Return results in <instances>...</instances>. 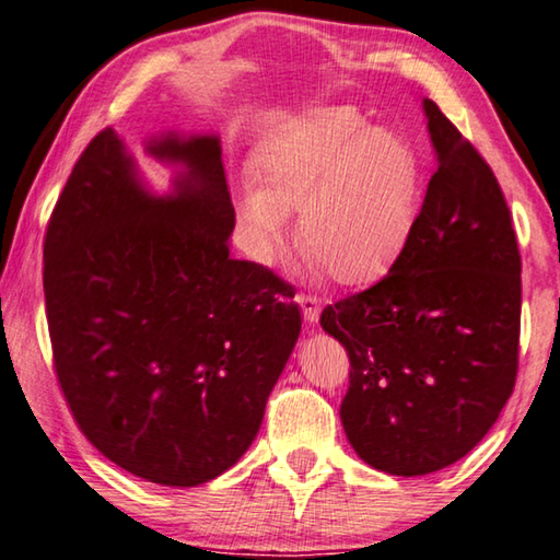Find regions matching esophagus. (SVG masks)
<instances>
[{
  "mask_svg": "<svg viewBox=\"0 0 560 560\" xmlns=\"http://www.w3.org/2000/svg\"><path fill=\"white\" fill-rule=\"evenodd\" d=\"M301 306L303 311V320H306L308 326L318 324V316H320V301L316 296H311V293H296V299H293Z\"/></svg>",
  "mask_w": 560,
  "mask_h": 560,
  "instance_id": "1",
  "label": "esophagus"
}]
</instances>
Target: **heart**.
Here are the masks:
<instances>
[{"instance_id":"1","label":"heart","mask_w":560,"mask_h":560,"mask_svg":"<svg viewBox=\"0 0 560 560\" xmlns=\"http://www.w3.org/2000/svg\"><path fill=\"white\" fill-rule=\"evenodd\" d=\"M261 189L242 197L254 259L267 261L301 212V244L338 283L393 267L412 232L420 165L400 136L353 106H324L273 130L254 153Z\"/></svg>"}]
</instances>
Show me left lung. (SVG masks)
<instances>
[{
  "label": "left lung",
  "mask_w": 560,
  "mask_h": 560,
  "mask_svg": "<svg viewBox=\"0 0 560 560\" xmlns=\"http://www.w3.org/2000/svg\"><path fill=\"white\" fill-rule=\"evenodd\" d=\"M438 173L400 257L375 287L326 306L348 350L340 422L355 454L395 477L471 452L514 393L521 257L494 173L438 103L422 101Z\"/></svg>",
  "instance_id": "1"
}]
</instances>
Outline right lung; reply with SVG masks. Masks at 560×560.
I'll return each instance as SVG.
<instances>
[{
  "instance_id": "right-lung-1",
  "label": "right lung",
  "mask_w": 560,
  "mask_h": 560,
  "mask_svg": "<svg viewBox=\"0 0 560 560\" xmlns=\"http://www.w3.org/2000/svg\"><path fill=\"white\" fill-rule=\"evenodd\" d=\"M173 192L143 183L113 128L83 150L44 242L54 368L103 457L160 487L220 477L257 438L301 334L293 289L230 257L217 136L163 132Z\"/></svg>"
}]
</instances>
